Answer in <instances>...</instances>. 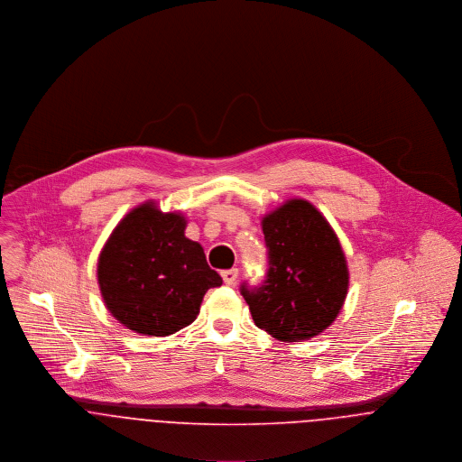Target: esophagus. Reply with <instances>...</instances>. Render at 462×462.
<instances>
[{
    "instance_id": "esophagus-1",
    "label": "esophagus",
    "mask_w": 462,
    "mask_h": 462,
    "mask_svg": "<svg viewBox=\"0 0 462 462\" xmlns=\"http://www.w3.org/2000/svg\"><path fill=\"white\" fill-rule=\"evenodd\" d=\"M222 279H224V282H226L227 286H233V284L236 282V279H238V268L224 270V272H222Z\"/></svg>"
}]
</instances>
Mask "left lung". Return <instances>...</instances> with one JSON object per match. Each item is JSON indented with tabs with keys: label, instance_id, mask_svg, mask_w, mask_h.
<instances>
[{
	"label": "left lung",
	"instance_id": "1",
	"mask_svg": "<svg viewBox=\"0 0 462 462\" xmlns=\"http://www.w3.org/2000/svg\"><path fill=\"white\" fill-rule=\"evenodd\" d=\"M268 273L242 286L256 328L286 343L319 336L348 291L346 258L328 218L306 199H288L262 218Z\"/></svg>",
	"mask_w": 462,
	"mask_h": 462
}]
</instances>
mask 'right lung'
<instances>
[{
    "instance_id": "obj_1",
    "label": "right lung",
    "mask_w": 462,
    "mask_h": 462,
    "mask_svg": "<svg viewBox=\"0 0 462 462\" xmlns=\"http://www.w3.org/2000/svg\"><path fill=\"white\" fill-rule=\"evenodd\" d=\"M185 229L183 213H165L156 200H145L125 215L99 253L103 302L136 334L163 337L190 326L204 293L222 284Z\"/></svg>"
}]
</instances>
